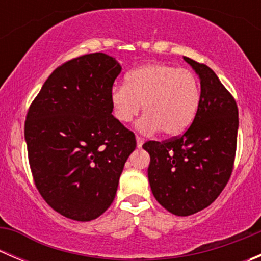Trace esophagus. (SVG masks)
Instances as JSON below:
<instances>
[{
  "label": "esophagus",
  "instance_id": "esophagus-1",
  "mask_svg": "<svg viewBox=\"0 0 261 261\" xmlns=\"http://www.w3.org/2000/svg\"><path fill=\"white\" fill-rule=\"evenodd\" d=\"M143 144H144V139L140 138V136H136V146H138L139 149H141Z\"/></svg>",
  "mask_w": 261,
  "mask_h": 261
}]
</instances>
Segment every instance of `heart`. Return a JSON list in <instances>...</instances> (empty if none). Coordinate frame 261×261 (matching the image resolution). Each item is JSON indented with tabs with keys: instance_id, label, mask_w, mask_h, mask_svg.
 <instances>
[{
	"instance_id": "b5f03b06",
	"label": "heart",
	"mask_w": 261,
	"mask_h": 261,
	"mask_svg": "<svg viewBox=\"0 0 261 261\" xmlns=\"http://www.w3.org/2000/svg\"><path fill=\"white\" fill-rule=\"evenodd\" d=\"M198 78L188 69L164 63H151L126 74L125 86L111 89L110 101L116 120L128 123L138 116L141 133L160 130L164 136H178L193 122L201 105Z\"/></svg>"
}]
</instances>
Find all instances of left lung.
Returning <instances> with one entry per match:
<instances>
[{"label": "left lung", "mask_w": 261, "mask_h": 261, "mask_svg": "<svg viewBox=\"0 0 261 261\" xmlns=\"http://www.w3.org/2000/svg\"><path fill=\"white\" fill-rule=\"evenodd\" d=\"M184 60L201 80V105L178 138L147 141V177L155 199L177 216L202 211L220 196L233 169L239 110L235 98L206 64Z\"/></svg>", "instance_id": "8db88e82"}]
</instances>
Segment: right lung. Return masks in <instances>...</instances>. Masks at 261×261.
I'll list each match as a JSON object with an SVG mask.
<instances>
[{
  "label": "right lung",
  "instance_id": "obj_1",
  "mask_svg": "<svg viewBox=\"0 0 261 261\" xmlns=\"http://www.w3.org/2000/svg\"><path fill=\"white\" fill-rule=\"evenodd\" d=\"M103 53L58 67L29 109L25 140L34 181L46 203L70 220L91 221L114 202L135 150L134 133L112 115V86L121 73Z\"/></svg>",
  "mask_w": 261,
  "mask_h": 261
}]
</instances>
